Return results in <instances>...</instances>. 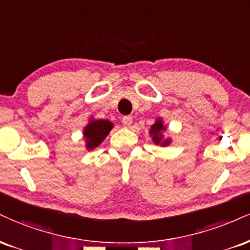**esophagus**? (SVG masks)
Instances as JSON below:
<instances>
[{
    "instance_id": "1",
    "label": "esophagus",
    "mask_w": 250,
    "mask_h": 250,
    "mask_svg": "<svg viewBox=\"0 0 250 250\" xmlns=\"http://www.w3.org/2000/svg\"><path fill=\"white\" fill-rule=\"evenodd\" d=\"M122 123L125 125V127L127 128H130L131 125H133V117L130 115H127V116H123L122 119Z\"/></svg>"
}]
</instances>
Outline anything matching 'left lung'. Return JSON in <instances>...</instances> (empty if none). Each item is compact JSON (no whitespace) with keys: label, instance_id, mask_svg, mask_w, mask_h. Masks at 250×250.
I'll list each match as a JSON object with an SVG mask.
<instances>
[{"label":"left lung","instance_id":"8db88e82","mask_svg":"<svg viewBox=\"0 0 250 250\" xmlns=\"http://www.w3.org/2000/svg\"><path fill=\"white\" fill-rule=\"evenodd\" d=\"M165 130H167V125H164L162 117L156 119V122L151 125V129L149 130V134L152 137V142L161 146H169L171 143V138H164L163 131Z\"/></svg>","mask_w":250,"mask_h":250}]
</instances>
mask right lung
I'll use <instances>...</instances> for the list:
<instances>
[{
	"label": "right lung",
	"instance_id": "right-lung-1",
	"mask_svg": "<svg viewBox=\"0 0 250 250\" xmlns=\"http://www.w3.org/2000/svg\"><path fill=\"white\" fill-rule=\"evenodd\" d=\"M114 127V125L109 120H95L91 117L88 125L83 128V138L86 142V149L93 150L104 142V140L108 136Z\"/></svg>",
	"mask_w": 250,
	"mask_h": 250
}]
</instances>
